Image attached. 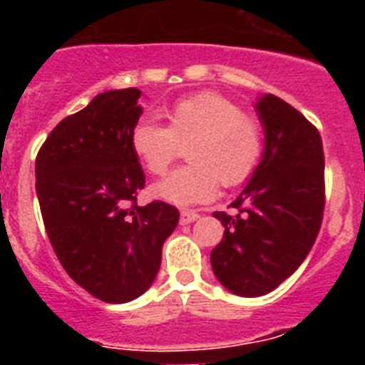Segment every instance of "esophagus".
Wrapping results in <instances>:
<instances>
[{"label":"esophagus","mask_w":365,"mask_h":365,"mask_svg":"<svg viewBox=\"0 0 365 365\" xmlns=\"http://www.w3.org/2000/svg\"><path fill=\"white\" fill-rule=\"evenodd\" d=\"M195 219H199V212H195V210L180 212V225H188V222H193Z\"/></svg>","instance_id":"34e87169"}]
</instances>
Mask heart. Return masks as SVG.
<instances>
[{
  "mask_svg": "<svg viewBox=\"0 0 365 365\" xmlns=\"http://www.w3.org/2000/svg\"><path fill=\"white\" fill-rule=\"evenodd\" d=\"M168 125L138 122L131 150L151 175H163L186 146V166L153 186V193L175 205L214 197L217 185H241L252 175L263 153L265 131L252 113L217 93L202 91L180 98L168 109Z\"/></svg>",
  "mask_w": 365,
  "mask_h": 365,
  "instance_id": "1",
  "label": "heart"
}]
</instances>
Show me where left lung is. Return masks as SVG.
Listing matches in <instances>:
<instances>
[{
	"instance_id": "8db88e82",
	"label": "left lung",
	"mask_w": 365,
	"mask_h": 365,
	"mask_svg": "<svg viewBox=\"0 0 365 365\" xmlns=\"http://www.w3.org/2000/svg\"><path fill=\"white\" fill-rule=\"evenodd\" d=\"M265 153L243 192L214 212L225 234L212 250L215 278L237 296H263L311 252L325 208L322 137L298 109L274 95L256 104Z\"/></svg>"
}]
</instances>
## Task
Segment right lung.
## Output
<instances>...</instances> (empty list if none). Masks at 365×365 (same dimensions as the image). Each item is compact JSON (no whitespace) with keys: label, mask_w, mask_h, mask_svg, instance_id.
Returning <instances> with one entry per match:
<instances>
[{"label":"right lung","mask_w":365,"mask_h":365,"mask_svg":"<svg viewBox=\"0 0 365 365\" xmlns=\"http://www.w3.org/2000/svg\"><path fill=\"white\" fill-rule=\"evenodd\" d=\"M140 91L95 96L45 138L36 155V193L45 230L71 279L106 303L150 289L179 210L164 201L137 205L146 185L131 150Z\"/></svg>","instance_id":"right-lung-1"}]
</instances>
